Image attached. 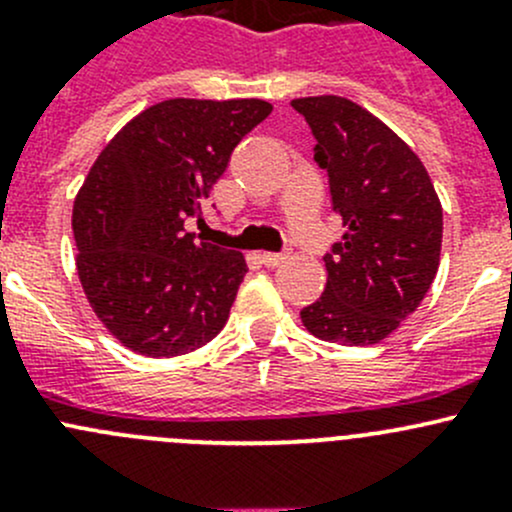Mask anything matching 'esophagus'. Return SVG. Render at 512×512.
I'll use <instances>...</instances> for the list:
<instances>
[{
  "label": "esophagus",
  "instance_id": "obj_1",
  "mask_svg": "<svg viewBox=\"0 0 512 512\" xmlns=\"http://www.w3.org/2000/svg\"><path fill=\"white\" fill-rule=\"evenodd\" d=\"M262 262H265L267 267H277L285 262V255H277V252H265V255H262Z\"/></svg>",
  "mask_w": 512,
  "mask_h": 512
}]
</instances>
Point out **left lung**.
Listing matches in <instances>:
<instances>
[{"mask_svg":"<svg viewBox=\"0 0 512 512\" xmlns=\"http://www.w3.org/2000/svg\"><path fill=\"white\" fill-rule=\"evenodd\" d=\"M329 175L344 240L324 257L327 287L299 312L309 334L344 347L379 344L416 312L441 262L443 208L421 158L359 103L294 98Z\"/></svg>","mask_w":512,"mask_h":512,"instance_id":"left-lung-1","label":"left lung"}]
</instances>
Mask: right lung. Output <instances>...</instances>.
Masks as SVG:
<instances>
[{
    "instance_id": "1",
    "label": "right lung",
    "mask_w": 512,
    "mask_h": 512,
    "mask_svg": "<svg viewBox=\"0 0 512 512\" xmlns=\"http://www.w3.org/2000/svg\"><path fill=\"white\" fill-rule=\"evenodd\" d=\"M270 113L262 98H168L131 118L91 165L71 215L76 272L131 352L170 359L225 327L247 262L195 240L185 220L203 215L232 148Z\"/></svg>"
}]
</instances>
